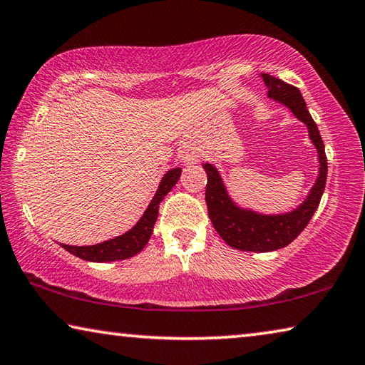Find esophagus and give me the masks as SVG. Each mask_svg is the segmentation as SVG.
<instances>
[{
  "instance_id": "esophagus-1",
  "label": "esophagus",
  "mask_w": 365,
  "mask_h": 365,
  "mask_svg": "<svg viewBox=\"0 0 365 365\" xmlns=\"http://www.w3.org/2000/svg\"><path fill=\"white\" fill-rule=\"evenodd\" d=\"M180 160L183 162V164H188V165H193L198 162V158H196V154L193 151H183L180 154Z\"/></svg>"
}]
</instances>
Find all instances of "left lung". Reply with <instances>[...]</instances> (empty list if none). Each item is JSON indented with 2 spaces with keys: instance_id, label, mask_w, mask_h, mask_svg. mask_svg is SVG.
<instances>
[{
  "instance_id": "8db88e82",
  "label": "left lung",
  "mask_w": 365,
  "mask_h": 365,
  "mask_svg": "<svg viewBox=\"0 0 365 365\" xmlns=\"http://www.w3.org/2000/svg\"><path fill=\"white\" fill-rule=\"evenodd\" d=\"M262 78L268 88L269 99L286 106L296 115V118L307 125L310 141L314 143L318 153L320 167H318L317 182L312 187L309 196L296 210L284 214H259L237 206L225 190L216 167L212 164H203L207 175L206 205L211 222L225 244L242 252H273L291 244L305 229L320 205L328 173L325 144L300 91L271 74L263 73Z\"/></svg>"
}]
</instances>
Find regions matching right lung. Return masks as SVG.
Wrapping results in <instances>:
<instances>
[{
	"label": "right lung",
	"instance_id": "obj_1",
	"mask_svg": "<svg viewBox=\"0 0 365 365\" xmlns=\"http://www.w3.org/2000/svg\"><path fill=\"white\" fill-rule=\"evenodd\" d=\"M182 169H172L162 177L159 183L158 192H155L154 198L151 203L146 207V211L141 216L140 221L136 222L135 227H131L128 232L123 235L115 237V239H110L102 242V244L97 245H88V247H76V245H65L66 252L73 253L74 257L81 259H86V262H96V263H107V262H118V259H126L135 257L136 253H140L146 244L151 239L154 224L158 221L159 214V205L160 201L164 200V196L170 192V190L175 187V183L180 178Z\"/></svg>",
	"mask_w": 365,
	"mask_h": 365
}]
</instances>
